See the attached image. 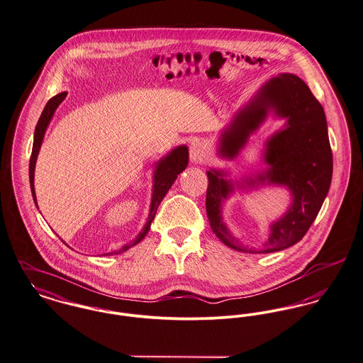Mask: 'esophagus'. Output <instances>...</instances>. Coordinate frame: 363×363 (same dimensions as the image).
Masks as SVG:
<instances>
[{
    "instance_id": "esophagus-1",
    "label": "esophagus",
    "mask_w": 363,
    "mask_h": 363,
    "mask_svg": "<svg viewBox=\"0 0 363 363\" xmlns=\"http://www.w3.org/2000/svg\"><path fill=\"white\" fill-rule=\"evenodd\" d=\"M189 156L192 163H201L207 156V145L201 140H194L189 147Z\"/></svg>"
}]
</instances>
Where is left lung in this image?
Returning <instances> with one entry per match:
<instances>
[{
	"label": "left lung",
	"mask_w": 363,
	"mask_h": 363,
	"mask_svg": "<svg viewBox=\"0 0 363 363\" xmlns=\"http://www.w3.org/2000/svg\"><path fill=\"white\" fill-rule=\"evenodd\" d=\"M273 108L288 118L286 128L267 141L264 160L270 166L256 181L286 185L294 194L292 207L270 228V237L260 254L276 252L298 242L320 213L328 194L333 157L328 138L323 108L308 86L292 74H281L262 87L255 99L235 115L232 125L222 134L220 153L235 157L252 133ZM207 216L213 233L235 251L245 252L222 222V200L233 191L220 171H207ZM255 179L247 184L254 185ZM251 251V250H250Z\"/></svg>",
	"instance_id": "left-lung-1"
}]
</instances>
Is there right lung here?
Returning <instances> with one entry per match:
<instances>
[{"instance_id": "obj_1", "label": "right lung", "mask_w": 363, "mask_h": 363, "mask_svg": "<svg viewBox=\"0 0 363 363\" xmlns=\"http://www.w3.org/2000/svg\"><path fill=\"white\" fill-rule=\"evenodd\" d=\"M67 93H60V94H56L55 97H52L48 104L43 108V113L40 116V121L37 123V128H35V133H34V143H33V152H31V157H30V186H31V193H33V199L37 204V197H35V191H34V170H35V162H37V156H38V152L41 148V144H43V134H45V130L48 128L56 108L59 107L63 100L65 99ZM188 148L186 147H178L175 150L171 152L170 155H167L163 160H160L157 163V167H156V172H155V184H153V193H152V203H150V213L148 216V222L144 228V230L138 235V237L130 242L128 245H125L123 248H121L119 251L116 252H111L107 255H115V254H121V252H125L128 251L130 247L138 244L147 233L150 230V222L155 219V213L156 210L160 204V201L163 200V197L166 196V193L169 192V189L171 188V185L174 184L177 175L179 172L186 169L188 166Z\"/></svg>"}]
</instances>
